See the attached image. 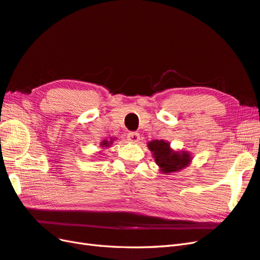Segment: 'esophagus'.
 Segmentation results:
<instances>
[{
	"instance_id": "1",
	"label": "esophagus",
	"mask_w": 260,
	"mask_h": 260,
	"mask_svg": "<svg viewBox=\"0 0 260 260\" xmlns=\"http://www.w3.org/2000/svg\"><path fill=\"white\" fill-rule=\"evenodd\" d=\"M128 140L130 141V142H132V143H136V142H138L139 140H140V135L138 134V132H129L128 134Z\"/></svg>"
}]
</instances>
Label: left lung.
<instances>
[{"instance_id":"obj_1","label":"left lung","mask_w":260,"mask_h":260,"mask_svg":"<svg viewBox=\"0 0 260 260\" xmlns=\"http://www.w3.org/2000/svg\"><path fill=\"white\" fill-rule=\"evenodd\" d=\"M148 148L153 153L154 161L163 173H172L184 169L192 160L188 152L174 151L170 148V143L164 140L151 141L148 143Z\"/></svg>"}]
</instances>
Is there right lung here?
Returning <instances> with one entry per match:
<instances>
[{
    "mask_svg": "<svg viewBox=\"0 0 260 260\" xmlns=\"http://www.w3.org/2000/svg\"><path fill=\"white\" fill-rule=\"evenodd\" d=\"M110 144H112V139L110 141H108V140H104L103 142H101V148H109V145Z\"/></svg>",
    "mask_w": 260,
    "mask_h": 260,
    "instance_id": "add662e5",
    "label": "right lung"
}]
</instances>
